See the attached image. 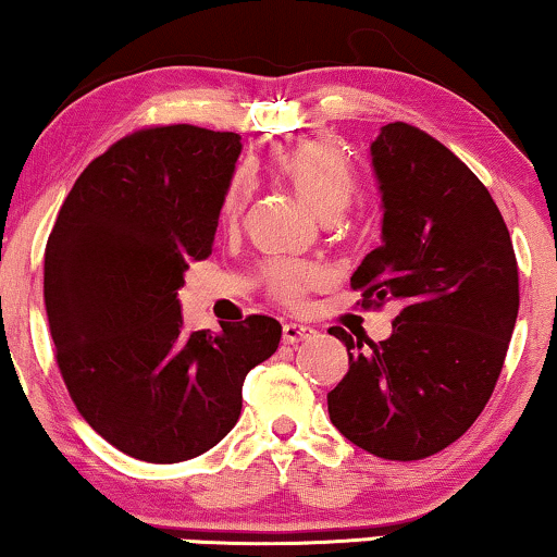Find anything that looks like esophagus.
<instances>
[{"label":"esophagus","instance_id":"esophagus-1","mask_svg":"<svg viewBox=\"0 0 557 557\" xmlns=\"http://www.w3.org/2000/svg\"><path fill=\"white\" fill-rule=\"evenodd\" d=\"M311 332H314L311 326L288 322V324H284V332H281V337H284L286 345H296V342H304L307 337H311Z\"/></svg>","mask_w":557,"mask_h":557}]
</instances>
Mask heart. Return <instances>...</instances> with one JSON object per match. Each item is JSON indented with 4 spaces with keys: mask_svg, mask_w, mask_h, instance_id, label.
I'll list each match as a JSON object with an SVG mask.
<instances>
[{
    "mask_svg": "<svg viewBox=\"0 0 557 557\" xmlns=\"http://www.w3.org/2000/svg\"><path fill=\"white\" fill-rule=\"evenodd\" d=\"M281 172L296 187L304 200L314 208L319 215L339 212L355 193V177L347 159L330 141L311 139L288 147L278 159ZM250 195H253V177L248 170L233 174L231 185L223 197V220L235 223L246 212ZM269 292L284 304L301 301V296L317 284L322 271L314 263L301 261H271L263 271Z\"/></svg>",
    "mask_w": 557,
    "mask_h": 557,
    "instance_id": "obj_1",
    "label": "heart"
}]
</instances>
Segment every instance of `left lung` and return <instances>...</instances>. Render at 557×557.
I'll list each match as a JSON object with an SVG mask.
<instances>
[{"instance_id": "left-lung-1", "label": "left lung", "mask_w": 557, "mask_h": 557, "mask_svg": "<svg viewBox=\"0 0 557 557\" xmlns=\"http://www.w3.org/2000/svg\"><path fill=\"white\" fill-rule=\"evenodd\" d=\"M383 243L352 273L362 307L398 301L393 334L352 339L349 370L326 395L355 446L391 461L438 454L492 398L520 309L512 238L474 172L421 128L387 124L372 141Z\"/></svg>"}]
</instances>
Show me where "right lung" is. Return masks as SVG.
I'll list each match as a JSON object with an SVG mask.
<instances>
[{"mask_svg": "<svg viewBox=\"0 0 557 557\" xmlns=\"http://www.w3.org/2000/svg\"><path fill=\"white\" fill-rule=\"evenodd\" d=\"M233 132L149 126L90 162L45 248V309L67 393L90 429L149 463L223 441L243 380L281 342L273 317L187 334L177 292L212 253L240 154Z\"/></svg>", "mask_w": 557, "mask_h": 557, "instance_id": "1", "label": "right lung"}]
</instances>
